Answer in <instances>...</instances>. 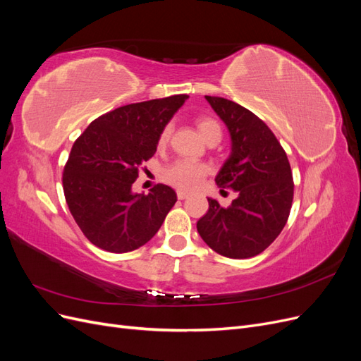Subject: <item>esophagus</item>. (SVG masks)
Returning a JSON list of instances; mask_svg holds the SVG:
<instances>
[{
  "mask_svg": "<svg viewBox=\"0 0 361 361\" xmlns=\"http://www.w3.org/2000/svg\"><path fill=\"white\" fill-rule=\"evenodd\" d=\"M188 197H190L188 192H185V191H182V190L178 191V199H179V200H185V199H188Z\"/></svg>",
  "mask_w": 361,
  "mask_h": 361,
  "instance_id": "34e87169",
  "label": "esophagus"
}]
</instances>
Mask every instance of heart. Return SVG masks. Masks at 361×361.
I'll use <instances>...</instances> for the list:
<instances>
[{"mask_svg":"<svg viewBox=\"0 0 361 361\" xmlns=\"http://www.w3.org/2000/svg\"><path fill=\"white\" fill-rule=\"evenodd\" d=\"M195 123H197L199 133L206 141H209L212 138L221 140V135H223L221 126L212 117H199ZM170 135H171V125L167 123L161 129V133L158 135V146L161 147L166 146L169 143ZM207 173H209V167H207L206 164L188 161V159H179L176 162L170 164V166L164 170L162 179L179 190L191 191L199 187V185L203 182V179L207 176Z\"/></svg>","mask_w":361,"mask_h":361,"instance_id":"b5f03b06","label":"heart"}]
</instances>
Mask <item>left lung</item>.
Returning <instances> with one entry per match:
<instances>
[{
  "label": "left lung",
  "instance_id": "1",
  "mask_svg": "<svg viewBox=\"0 0 361 361\" xmlns=\"http://www.w3.org/2000/svg\"><path fill=\"white\" fill-rule=\"evenodd\" d=\"M206 101L232 138V154L215 182L221 192L231 188L238 197L227 207L207 199L209 209L197 231L218 255L248 259L274 243L288 221L293 200L290 164L264 120L224 97L206 96Z\"/></svg>",
  "mask_w": 361,
  "mask_h": 361
}]
</instances>
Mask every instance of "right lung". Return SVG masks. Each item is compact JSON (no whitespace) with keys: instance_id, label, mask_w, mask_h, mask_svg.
I'll return each mask as SVG.
<instances>
[{"instance_id":"add662e5","label":"right lung","mask_w":361,"mask_h":361,"mask_svg":"<svg viewBox=\"0 0 361 361\" xmlns=\"http://www.w3.org/2000/svg\"><path fill=\"white\" fill-rule=\"evenodd\" d=\"M188 94L129 104L105 113L75 140L63 170V191L73 220L89 241L110 253L149 243L178 197L158 183L134 194L143 164L155 155L158 135Z\"/></svg>"}]
</instances>
